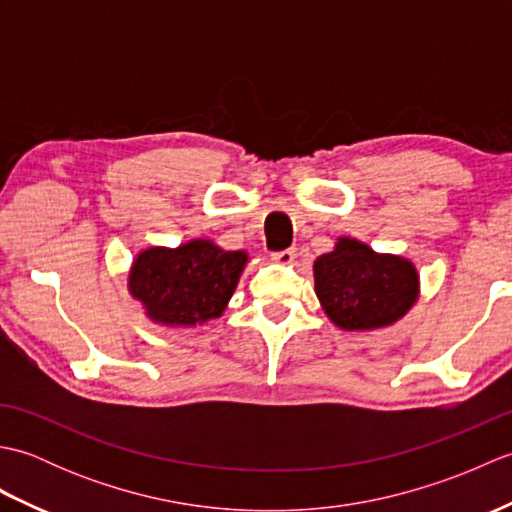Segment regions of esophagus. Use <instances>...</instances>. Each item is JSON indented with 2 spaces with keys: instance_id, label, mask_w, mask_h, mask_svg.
Instances as JSON below:
<instances>
[{
  "instance_id": "1",
  "label": "esophagus",
  "mask_w": 512,
  "mask_h": 512,
  "mask_svg": "<svg viewBox=\"0 0 512 512\" xmlns=\"http://www.w3.org/2000/svg\"><path fill=\"white\" fill-rule=\"evenodd\" d=\"M295 255H297V248H284V250H277V253H273L270 257H273V262L286 266L295 259Z\"/></svg>"
}]
</instances>
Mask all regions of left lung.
<instances>
[{"label": "left lung", "instance_id": "left-lung-1", "mask_svg": "<svg viewBox=\"0 0 512 512\" xmlns=\"http://www.w3.org/2000/svg\"><path fill=\"white\" fill-rule=\"evenodd\" d=\"M314 290L328 317L343 330H374L398 321L418 297L413 264L376 255L356 239H339L314 262Z\"/></svg>", "mask_w": 512, "mask_h": 512}]
</instances>
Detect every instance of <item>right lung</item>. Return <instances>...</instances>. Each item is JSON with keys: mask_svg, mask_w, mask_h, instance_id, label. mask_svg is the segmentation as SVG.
Wrapping results in <instances>:
<instances>
[{"mask_svg": "<svg viewBox=\"0 0 512 512\" xmlns=\"http://www.w3.org/2000/svg\"><path fill=\"white\" fill-rule=\"evenodd\" d=\"M244 264L242 250H222L206 239L149 248L136 257L129 290L158 323H206L226 308Z\"/></svg>", "mask_w": 512, "mask_h": 512, "instance_id": "obj_1", "label": "right lung"}]
</instances>
